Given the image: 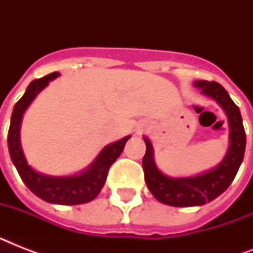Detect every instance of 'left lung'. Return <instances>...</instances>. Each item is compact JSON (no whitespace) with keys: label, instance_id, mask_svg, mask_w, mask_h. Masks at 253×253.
Instances as JSON below:
<instances>
[{"label":"left lung","instance_id":"1","mask_svg":"<svg viewBox=\"0 0 253 253\" xmlns=\"http://www.w3.org/2000/svg\"><path fill=\"white\" fill-rule=\"evenodd\" d=\"M196 86L200 87L205 95L215 99L227 114L230 125V148L223 162L215 169L200 176L172 178L159 170L152 156V144L148 139L144 138L147 150L143 158V169L147 186L159 202L176 208L201 206L220 196L235 178L246 151L243 119L239 107L234 103L227 90L215 81H196Z\"/></svg>","mask_w":253,"mask_h":253}]
</instances>
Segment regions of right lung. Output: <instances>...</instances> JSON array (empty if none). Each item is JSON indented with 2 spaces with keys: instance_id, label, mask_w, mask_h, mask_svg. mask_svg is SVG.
Wrapping results in <instances>:
<instances>
[{
  "instance_id": "obj_1",
  "label": "right lung",
  "mask_w": 253,
  "mask_h": 253,
  "mask_svg": "<svg viewBox=\"0 0 253 253\" xmlns=\"http://www.w3.org/2000/svg\"><path fill=\"white\" fill-rule=\"evenodd\" d=\"M59 73H49L47 76L34 80L29 87L26 89L25 94L15 103L10 121L9 134H7V146L11 162L17 168L22 181L31 192L42 200L49 204L57 205H80L90 202L98 196L101 189L105 185L107 172L111 164L122 154L125 144L130 139V136L121 139L118 142L109 144L105 147L98 158L95 159L93 164L85 172L72 177H52L44 176L35 172L27 164L19 142V128H21L22 115L38 93L44 89L48 83L56 79Z\"/></svg>"
}]
</instances>
